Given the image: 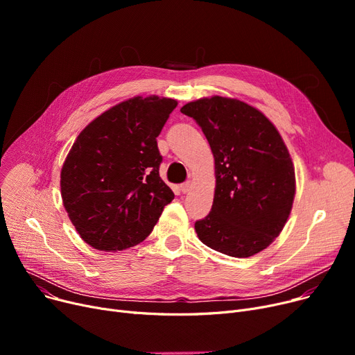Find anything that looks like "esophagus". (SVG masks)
Wrapping results in <instances>:
<instances>
[{
  "label": "esophagus",
  "mask_w": 355,
  "mask_h": 355,
  "mask_svg": "<svg viewBox=\"0 0 355 355\" xmlns=\"http://www.w3.org/2000/svg\"><path fill=\"white\" fill-rule=\"evenodd\" d=\"M180 190H181V193H189L190 190H191V182L190 181H187V182H184V184H181L180 185Z\"/></svg>",
  "instance_id": "obj_1"
}]
</instances>
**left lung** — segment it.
Returning a JSON list of instances; mask_svg holds the SVG:
<instances>
[{
    "mask_svg": "<svg viewBox=\"0 0 355 355\" xmlns=\"http://www.w3.org/2000/svg\"><path fill=\"white\" fill-rule=\"evenodd\" d=\"M214 157L216 189L209 216L196 221L204 245L250 257L281 234L296 191L295 166L276 126L254 106L210 96L185 103Z\"/></svg>",
    "mask_w": 355,
    "mask_h": 355,
    "instance_id": "1",
    "label": "left lung"
}]
</instances>
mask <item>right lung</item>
I'll use <instances>...</instances> for the list:
<instances>
[{
  "label": "right lung",
  "mask_w": 355,
  "mask_h": 355,
  "mask_svg": "<svg viewBox=\"0 0 355 355\" xmlns=\"http://www.w3.org/2000/svg\"><path fill=\"white\" fill-rule=\"evenodd\" d=\"M178 102L134 96L93 119L60 173L64 210L89 246L118 252L141 243L174 200L159 177L157 137Z\"/></svg>",
  "instance_id": "obj_1"
}]
</instances>
